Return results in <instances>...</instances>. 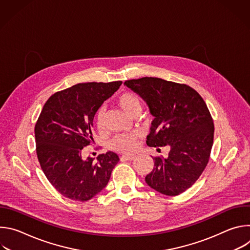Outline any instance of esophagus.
Listing matches in <instances>:
<instances>
[{"mask_svg": "<svg viewBox=\"0 0 250 250\" xmlns=\"http://www.w3.org/2000/svg\"><path fill=\"white\" fill-rule=\"evenodd\" d=\"M134 157L135 156L133 154H124V155H122L121 158L124 160H132Z\"/></svg>", "mask_w": 250, "mask_h": 250, "instance_id": "obj_1", "label": "esophagus"}]
</instances>
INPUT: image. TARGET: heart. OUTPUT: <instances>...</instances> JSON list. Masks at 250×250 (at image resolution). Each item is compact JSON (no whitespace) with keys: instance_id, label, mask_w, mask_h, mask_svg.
Segmentation results:
<instances>
[{"instance_id":"1","label":"heart","mask_w":250,"mask_h":250,"mask_svg":"<svg viewBox=\"0 0 250 250\" xmlns=\"http://www.w3.org/2000/svg\"><path fill=\"white\" fill-rule=\"evenodd\" d=\"M118 104L121 108L129 116H134L141 111V101L139 97L132 92L123 93L119 99ZM105 118V108L103 105L96 113V125L99 129H102L104 125ZM141 134L137 131L119 133L113 137L110 141V146L112 149L120 152H130L135 149L138 139Z\"/></svg>"}]
</instances>
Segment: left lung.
Returning a JSON list of instances; mask_svg holds the SVG:
<instances>
[{
    "label": "left lung",
    "mask_w": 250,
    "mask_h": 250,
    "mask_svg": "<svg viewBox=\"0 0 250 250\" xmlns=\"http://www.w3.org/2000/svg\"><path fill=\"white\" fill-rule=\"evenodd\" d=\"M144 99L154 117L148 146H170L167 158H153L146 182L166 196L189 189L205 170L213 142V122L200 94L186 84L144 77L125 82Z\"/></svg>",
    "instance_id": "left-lung-1"
}]
</instances>
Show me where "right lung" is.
I'll return each instance as SVG.
<instances>
[{
    "label": "right lung",
    "instance_id": "add662e5",
    "mask_svg": "<svg viewBox=\"0 0 250 250\" xmlns=\"http://www.w3.org/2000/svg\"><path fill=\"white\" fill-rule=\"evenodd\" d=\"M122 83H79L54 93L43 105L34 126L37 155L48 181L68 199H92L108 184L120 160L113 151L84 160L82 151L93 141L97 111Z\"/></svg>",
    "mask_w": 250,
    "mask_h": 250
}]
</instances>
